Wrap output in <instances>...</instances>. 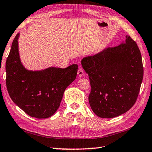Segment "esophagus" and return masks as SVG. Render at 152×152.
Masks as SVG:
<instances>
[{"mask_svg":"<svg viewBox=\"0 0 152 152\" xmlns=\"http://www.w3.org/2000/svg\"><path fill=\"white\" fill-rule=\"evenodd\" d=\"M77 75H78V77H82L84 75V71L82 69L79 68L78 71H77Z\"/></svg>","mask_w":152,"mask_h":152,"instance_id":"1","label":"esophagus"}]
</instances>
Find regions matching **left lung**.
I'll list each match as a JSON object with an SVG mask.
<instances>
[{
	"label": "left lung",
	"mask_w": 152,
	"mask_h": 152,
	"mask_svg": "<svg viewBox=\"0 0 152 152\" xmlns=\"http://www.w3.org/2000/svg\"><path fill=\"white\" fill-rule=\"evenodd\" d=\"M81 65L90 79L88 101L93 113L112 118L126 113L136 101L144 76L141 53L129 36L118 46L85 57Z\"/></svg>",
	"instance_id": "1"
}]
</instances>
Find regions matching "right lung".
I'll return each instance as SVG.
<instances>
[{
    "label": "right lung",
    "mask_w": 152,
    "mask_h": 152,
    "mask_svg": "<svg viewBox=\"0 0 152 152\" xmlns=\"http://www.w3.org/2000/svg\"><path fill=\"white\" fill-rule=\"evenodd\" d=\"M18 34L6 61L7 87L11 99L28 115L47 118L58 109L66 88L75 79L78 66L50 67L32 71L21 61Z\"/></svg>",
    "instance_id": "add662e5"
}]
</instances>
